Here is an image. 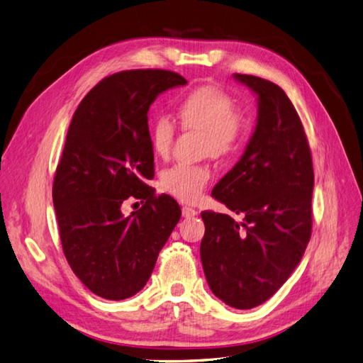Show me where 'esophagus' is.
I'll use <instances>...</instances> for the list:
<instances>
[{"label":"esophagus","instance_id":"esophagus-1","mask_svg":"<svg viewBox=\"0 0 363 363\" xmlns=\"http://www.w3.org/2000/svg\"><path fill=\"white\" fill-rule=\"evenodd\" d=\"M196 215H198V212H196L195 208L187 207V206L182 207V216L184 218H191V216H196Z\"/></svg>","mask_w":363,"mask_h":363}]
</instances>
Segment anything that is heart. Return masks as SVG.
<instances>
[{"mask_svg":"<svg viewBox=\"0 0 363 363\" xmlns=\"http://www.w3.org/2000/svg\"><path fill=\"white\" fill-rule=\"evenodd\" d=\"M176 114L184 128L202 133L204 151L212 156H227L246 140L252 116L246 108L235 106L233 97L221 88L199 86L187 92L178 104ZM150 138L157 156H167L174 138V123L167 116H159L151 123ZM210 179L204 165L174 164L161 176L162 189L185 202L196 201Z\"/></svg>","mask_w":363,"mask_h":363,"instance_id":"obj_1","label":"heart"}]
</instances>
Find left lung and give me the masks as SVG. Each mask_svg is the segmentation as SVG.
<instances>
[{"label": "left lung", "mask_w": 363, "mask_h": 363, "mask_svg": "<svg viewBox=\"0 0 363 363\" xmlns=\"http://www.w3.org/2000/svg\"><path fill=\"white\" fill-rule=\"evenodd\" d=\"M233 79L257 96V125L240 161L212 196L235 215L202 212L201 261L208 288L225 305L252 309L281 288L311 238L313 157L296 108L275 83Z\"/></svg>", "instance_id": "8db88e82"}]
</instances>
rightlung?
<instances>
[{
    "label": "right lung",
    "instance_id": "right-lung-1",
    "mask_svg": "<svg viewBox=\"0 0 363 363\" xmlns=\"http://www.w3.org/2000/svg\"><path fill=\"white\" fill-rule=\"evenodd\" d=\"M187 85L164 69L109 75L75 109L57 167L52 199L65 257L96 296L123 300L138 294L181 218L172 196H155L148 109L164 91ZM128 197L146 201L130 217Z\"/></svg>",
    "mask_w": 363,
    "mask_h": 363
}]
</instances>
